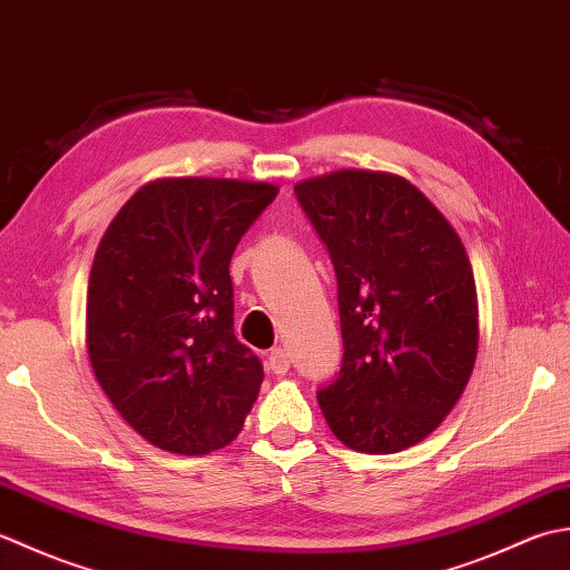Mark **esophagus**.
Instances as JSON below:
<instances>
[{
    "instance_id": "1",
    "label": "esophagus",
    "mask_w": 570,
    "mask_h": 570,
    "mask_svg": "<svg viewBox=\"0 0 570 570\" xmlns=\"http://www.w3.org/2000/svg\"><path fill=\"white\" fill-rule=\"evenodd\" d=\"M268 366H271V371H273L275 376H285L287 368H289V354L285 350H281V346H277V350H273L268 354Z\"/></svg>"
}]
</instances>
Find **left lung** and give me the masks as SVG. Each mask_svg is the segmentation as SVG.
Instances as JSON below:
<instances>
[{
  "label": "left lung",
  "mask_w": 570,
  "mask_h": 570,
  "mask_svg": "<svg viewBox=\"0 0 570 570\" xmlns=\"http://www.w3.org/2000/svg\"><path fill=\"white\" fill-rule=\"evenodd\" d=\"M336 275L342 368L317 391L332 433L389 455L433 433L478 356V289L445 216L411 181L344 169L299 181Z\"/></svg>",
  "instance_id": "obj_1"
}]
</instances>
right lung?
Masks as SVG:
<instances>
[{"mask_svg":"<svg viewBox=\"0 0 570 570\" xmlns=\"http://www.w3.org/2000/svg\"><path fill=\"white\" fill-rule=\"evenodd\" d=\"M273 184L159 179L112 218L90 268L86 340L100 389L149 443L206 455L240 431L263 364L234 334L228 265Z\"/></svg>","mask_w":570,"mask_h":570,"instance_id":"add662e5","label":"right lung"}]
</instances>
